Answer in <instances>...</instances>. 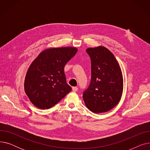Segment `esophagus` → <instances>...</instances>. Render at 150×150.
<instances>
[{"instance_id": "34e87169", "label": "esophagus", "mask_w": 150, "mask_h": 150, "mask_svg": "<svg viewBox=\"0 0 150 150\" xmlns=\"http://www.w3.org/2000/svg\"><path fill=\"white\" fill-rule=\"evenodd\" d=\"M72 91L74 92H76L78 91V88L77 87H73L72 88Z\"/></svg>"}]
</instances>
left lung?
<instances>
[{
  "label": "left lung",
  "instance_id": "1",
  "mask_svg": "<svg viewBox=\"0 0 150 150\" xmlns=\"http://www.w3.org/2000/svg\"><path fill=\"white\" fill-rule=\"evenodd\" d=\"M91 60V80L83 98L94 113L105 112L115 107L122 97L123 80L120 66L106 47L86 49Z\"/></svg>",
  "mask_w": 150,
  "mask_h": 150
}]
</instances>
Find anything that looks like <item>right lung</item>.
<instances>
[{
  "instance_id": "right-lung-1",
  "label": "right lung",
  "mask_w": 150,
  "mask_h": 150,
  "mask_svg": "<svg viewBox=\"0 0 150 150\" xmlns=\"http://www.w3.org/2000/svg\"><path fill=\"white\" fill-rule=\"evenodd\" d=\"M77 50L71 47L47 49L31 63L26 74L24 88L35 106L49 109L72 90L66 82L64 69Z\"/></svg>"
}]
</instances>
